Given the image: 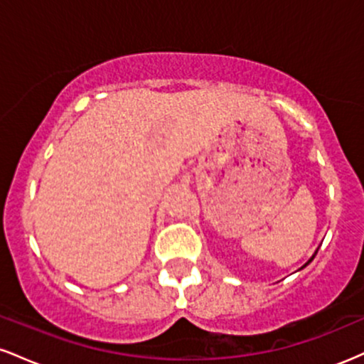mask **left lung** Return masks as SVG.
<instances>
[{
  "label": "left lung",
  "mask_w": 364,
  "mask_h": 364,
  "mask_svg": "<svg viewBox=\"0 0 364 364\" xmlns=\"http://www.w3.org/2000/svg\"><path fill=\"white\" fill-rule=\"evenodd\" d=\"M311 260H313V258H311ZM311 260H310V262H311ZM310 262H308V263H310ZM308 263H306V265H308ZM306 265H304V267H306Z\"/></svg>",
  "instance_id": "obj_1"
}]
</instances>
